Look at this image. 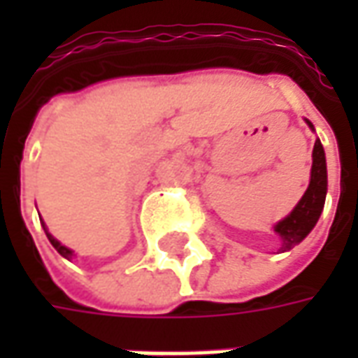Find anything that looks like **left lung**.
I'll use <instances>...</instances> for the list:
<instances>
[{"mask_svg": "<svg viewBox=\"0 0 358 358\" xmlns=\"http://www.w3.org/2000/svg\"><path fill=\"white\" fill-rule=\"evenodd\" d=\"M307 120V118H305ZM310 130L315 126L307 120ZM326 192H328V171H326V155L320 140L316 138L315 149H313V166H310V182H308L307 192L303 194L299 203L293 207V210L280 222L274 224V232L280 236V253H285L293 249L297 243L307 238L310 230L315 228L318 218L322 215L324 201H326Z\"/></svg>", "mask_w": 358, "mask_h": 358, "instance_id": "8db88e82", "label": "left lung"}]
</instances>
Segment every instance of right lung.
<instances>
[{
  "label": "right lung",
  "mask_w": 358,
  "mask_h": 358,
  "mask_svg": "<svg viewBox=\"0 0 358 358\" xmlns=\"http://www.w3.org/2000/svg\"><path fill=\"white\" fill-rule=\"evenodd\" d=\"M40 222H42V228H43V232H45V236H48V240H50V243H51V245H53V248L57 249L59 255L65 257V259H69V261H71V259H73V257H74L73 249H69V248H66V245H63L61 241L55 240V238H53V236H51V234H50V230H48V226H45V222H43L42 218H40Z\"/></svg>",
  "instance_id": "obj_1"
}]
</instances>
